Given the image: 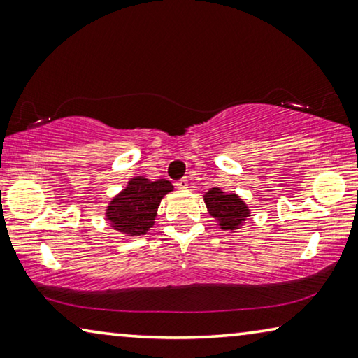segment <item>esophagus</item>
I'll return each instance as SVG.
<instances>
[{
	"label": "esophagus",
	"mask_w": 358,
	"mask_h": 358,
	"mask_svg": "<svg viewBox=\"0 0 358 358\" xmlns=\"http://www.w3.org/2000/svg\"><path fill=\"white\" fill-rule=\"evenodd\" d=\"M176 185H178V189H187L189 187V179L187 178L179 179L178 182H176Z\"/></svg>",
	"instance_id": "obj_1"
}]
</instances>
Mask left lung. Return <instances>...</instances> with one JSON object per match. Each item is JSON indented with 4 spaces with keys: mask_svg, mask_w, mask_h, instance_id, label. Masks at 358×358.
I'll use <instances>...</instances> for the list:
<instances>
[{
    "mask_svg": "<svg viewBox=\"0 0 358 358\" xmlns=\"http://www.w3.org/2000/svg\"><path fill=\"white\" fill-rule=\"evenodd\" d=\"M205 203L208 206L210 215L220 222V226L224 231H232L245 221L248 208L245 203L236 194H224L221 189H211L205 195Z\"/></svg>",
    "mask_w": 358,
    "mask_h": 358,
    "instance_id": "8db88e82",
    "label": "left lung"
}]
</instances>
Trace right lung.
<instances>
[{
  "instance_id": "obj_1",
  "label": "right lung",
  "mask_w": 358,
  "mask_h": 358,
  "mask_svg": "<svg viewBox=\"0 0 358 358\" xmlns=\"http://www.w3.org/2000/svg\"><path fill=\"white\" fill-rule=\"evenodd\" d=\"M173 189L169 180L136 178L119 194L106 210L115 229L127 236L145 234L153 224L159 201Z\"/></svg>"
}]
</instances>
